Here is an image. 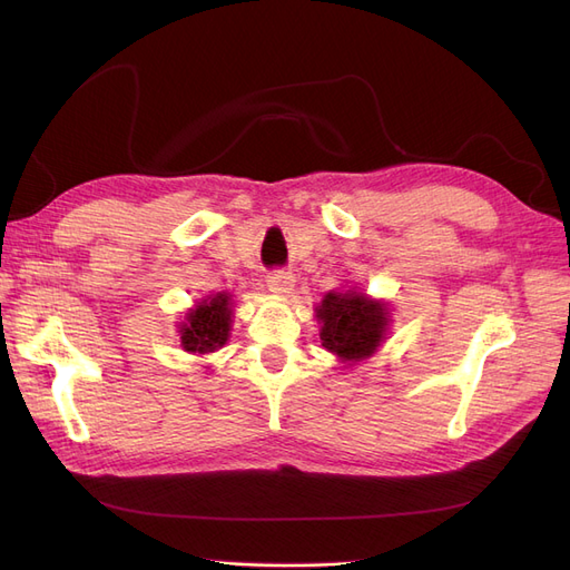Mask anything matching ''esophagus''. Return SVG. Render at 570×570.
I'll use <instances>...</instances> for the list:
<instances>
[{
  "mask_svg": "<svg viewBox=\"0 0 570 570\" xmlns=\"http://www.w3.org/2000/svg\"><path fill=\"white\" fill-rule=\"evenodd\" d=\"M266 285H268L273 295L285 297V295H289L292 287H295V275L287 273V271H273V273H268Z\"/></svg>",
  "mask_w": 570,
  "mask_h": 570,
  "instance_id": "34e87169",
  "label": "esophagus"
}]
</instances>
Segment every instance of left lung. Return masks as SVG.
<instances>
[{"label":"left lung","instance_id":"1","mask_svg":"<svg viewBox=\"0 0 570 570\" xmlns=\"http://www.w3.org/2000/svg\"><path fill=\"white\" fill-rule=\"evenodd\" d=\"M323 347L342 364L354 366L383 347L390 333V302L373 299L361 289H331L314 308Z\"/></svg>","mask_w":570,"mask_h":570}]
</instances>
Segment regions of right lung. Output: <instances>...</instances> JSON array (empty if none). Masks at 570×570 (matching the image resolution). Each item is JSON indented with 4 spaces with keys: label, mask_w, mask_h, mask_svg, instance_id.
Wrapping results in <instances>:
<instances>
[{
    "label": "right lung",
    "mask_w": 570,
    "mask_h": 570,
    "mask_svg": "<svg viewBox=\"0 0 570 570\" xmlns=\"http://www.w3.org/2000/svg\"><path fill=\"white\" fill-rule=\"evenodd\" d=\"M235 299L230 292H216L187 308L185 321L178 325L180 347L195 356L218 352L230 337Z\"/></svg>",
    "instance_id": "right-lung-1"
}]
</instances>
